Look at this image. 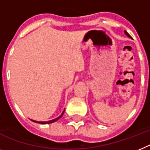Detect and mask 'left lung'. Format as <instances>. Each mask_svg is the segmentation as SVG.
Returning <instances> with one entry per match:
<instances>
[{
  "label": "left lung",
  "mask_w": 150,
  "mask_h": 150,
  "mask_svg": "<svg viewBox=\"0 0 150 150\" xmlns=\"http://www.w3.org/2000/svg\"><path fill=\"white\" fill-rule=\"evenodd\" d=\"M124 33H125V34H126V35H127V37H128V38H130V39H132V37H131V36L129 35V33H127V31H126V30H125V31H124Z\"/></svg>",
  "instance_id": "8db88e82"
}]
</instances>
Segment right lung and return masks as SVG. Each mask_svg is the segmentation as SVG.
Instances as JSON below:
<instances>
[{
    "label": "right lung",
    "instance_id": "right-lung-1",
    "mask_svg": "<svg viewBox=\"0 0 150 150\" xmlns=\"http://www.w3.org/2000/svg\"><path fill=\"white\" fill-rule=\"evenodd\" d=\"M64 111H65V109H64V111H63V112H62L61 115H60V117H57V118L54 119V120H49V121H44V122H43V121H41V122H40V121H36V120H32V121H33V122H38V123H40V124H47V123H48V124H49V123H52V122H56V121L58 120H59V119L61 118V117H62V116H63V114H64Z\"/></svg>",
    "mask_w": 150,
    "mask_h": 150
}]
</instances>
